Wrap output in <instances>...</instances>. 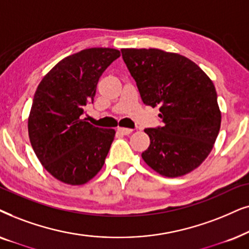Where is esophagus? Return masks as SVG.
Masks as SVG:
<instances>
[{
    "instance_id": "34e87169",
    "label": "esophagus",
    "mask_w": 249,
    "mask_h": 249,
    "mask_svg": "<svg viewBox=\"0 0 249 249\" xmlns=\"http://www.w3.org/2000/svg\"><path fill=\"white\" fill-rule=\"evenodd\" d=\"M117 132L123 135H130L132 132H133V130H131V128H126V127H118Z\"/></svg>"
}]
</instances>
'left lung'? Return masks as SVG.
<instances>
[{"label": "left lung", "instance_id": "8db88e82", "mask_svg": "<svg viewBox=\"0 0 249 249\" xmlns=\"http://www.w3.org/2000/svg\"><path fill=\"white\" fill-rule=\"evenodd\" d=\"M144 105L159 106L164 125L145 128L150 145L142 158L155 172L178 178L196 170L210 155L221 127L212 79L178 53L159 49H122Z\"/></svg>", "mask_w": 249, "mask_h": 249}]
</instances>
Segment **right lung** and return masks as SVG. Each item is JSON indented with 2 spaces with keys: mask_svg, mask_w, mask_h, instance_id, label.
Returning a JSON list of instances; mask_svg holds the SVG:
<instances>
[{
  "mask_svg": "<svg viewBox=\"0 0 249 249\" xmlns=\"http://www.w3.org/2000/svg\"><path fill=\"white\" fill-rule=\"evenodd\" d=\"M121 52L91 48L68 55L46 74L33 99L28 135L42 166L57 180L81 185L104 166L115 130L82 119L99 78Z\"/></svg>",
  "mask_w": 249,
  "mask_h": 249,
  "instance_id": "obj_1",
  "label": "right lung"
}]
</instances>
